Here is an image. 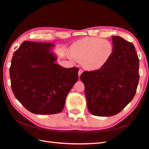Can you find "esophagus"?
<instances>
[{"instance_id":"esophagus-1","label":"esophagus","mask_w":149,"mask_h":149,"mask_svg":"<svg viewBox=\"0 0 149 149\" xmlns=\"http://www.w3.org/2000/svg\"><path fill=\"white\" fill-rule=\"evenodd\" d=\"M83 70H79V71H78V76H79V77H80V76H81V74H82V73H83Z\"/></svg>"}]
</instances>
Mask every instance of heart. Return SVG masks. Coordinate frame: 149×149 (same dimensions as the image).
Returning <instances> with one entry per match:
<instances>
[{"label": "heart", "mask_w": 149, "mask_h": 149, "mask_svg": "<svg viewBox=\"0 0 149 149\" xmlns=\"http://www.w3.org/2000/svg\"><path fill=\"white\" fill-rule=\"evenodd\" d=\"M114 50L113 45L109 40L86 38L72 45L69 56L73 61L81 60L84 68L94 71L102 68L109 62Z\"/></svg>", "instance_id": "b5f03b06"}]
</instances>
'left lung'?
I'll return each mask as SVG.
<instances>
[{
	"label": "left lung",
	"instance_id": "obj_1",
	"mask_svg": "<svg viewBox=\"0 0 149 149\" xmlns=\"http://www.w3.org/2000/svg\"><path fill=\"white\" fill-rule=\"evenodd\" d=\"M112 39L114 50L109 62L80 76L88 109L96 116L118 114L132 100L139 83V60L134 45L119 36Z\"/></svg>",
	"mask_w": 149,
	"mask_h": 149
}]
</instances>
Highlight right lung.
<instances>
[{"label":"right lung","instance_id":"obj_1","mask_svg":"<svg viewBox=\"0 0 149 149\" xmlns=\"http://www.w3.org/2000/svg\"><path fill=\"white\" fill-rule=\"evenodd\" d=\"M52 43L25 41L13 53L10 76L17 100L33 114H53L63 109L66 97L78 79L76 67L65 68Z\"/></svg>","mask_w":149,"mask_h":149}]
</instances>
